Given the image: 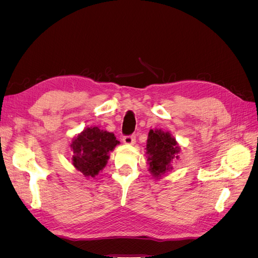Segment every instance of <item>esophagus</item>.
I'll list each match as a JSON object with an SVG mask.
<instances>
[{
  "instance_id": "esophagus-1",
  "label": "esophagus",
  "mask_w": 258,
  "mask_h": 258,
  "mask_svg": "<svg viewBox=\"0 0 258 258\" xmlns=\"http://www.w3.org/2000/svg\"><path fill=\"white\" fill-rule=\"evenodd\" d=\"M122 142L127 145H134L136 143V137L135 136H126L122 138Z\"/></svg>"
}]
</instances>
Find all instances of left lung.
<instances>
[{
  "label": "left lung",
  "mask_w": 258,
  "mask_h": 258,
  "mask_svg": "<svg viewBox=\"0 0 258 258\" xmlns=\"http://www.w3.org/2000/svg\"><path fill=\"white\" fill-rule=\"evenodd\" d=\"M181 151L175 138L168 131L161 129L150 130L146 143L148 171L156 178L172 170L173 159H178Z\"/></svg>",
  "instance_id": "1"
}]
</instances>
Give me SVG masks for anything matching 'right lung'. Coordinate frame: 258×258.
I'll list each match as a JSON object with an SVG mask.
<instances>
[{"mask_svg": "<svg viewBox=\"0 0 258 258\" xmlns=\"http://www.w3.org/2000/svg\"><path fill=\"white\" fill-rule=\"evenodd\" d=\"M119 144L112 132L87 127L72 140V163L86 177H95L106 166L110 153Z\"/></svg>", "mask_w": 258, "mask_h": 258, "instance_id": "right-lung-1", "label": "right lung"}]
</instances>
